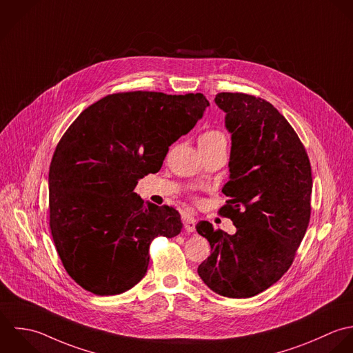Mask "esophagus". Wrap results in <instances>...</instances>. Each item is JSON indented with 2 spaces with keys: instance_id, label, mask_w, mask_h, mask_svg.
I'll list each match as a JSON object with an SVG mask.
<instances>
[{
  "instance_id": "34e87169",
  "label": "esophagus",
  "mask_w": 353,
  "mask_h": 353,
  "mask_svg": "<svg viewBox=\"0 0 353 353\" xmlns=\"http://www.w3.org/2000/svg\"><path fill=\"white\" fill-rule=\"evenodd\" d=\"M196 223H197V221L194 216H192L189 214H186L183 216V228L188 233H193L196 230Z\"/></svg>"
}]
</instances>
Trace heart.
I'll return each instance as SVG.
<instances>
[{"mask_svg": "<svg viewBox=\"0 0 353 353\" xmlns=\"http://www.w3.org/2000/svg\"><path fill=\"white\" fill-rule=\"evenodd\" d=\"M226 145H228V137L225 132L219 130H208L199 137L200 149H212L218 146L226 148Z\"/></svg>", "mask_w": 353, "mask_h": 353, "instance_id": "b5f03b06", "label": "heart"}]
</instances>
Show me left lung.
<instances>
[{"label": "left lung", "mask_w": 353, "mask_h": 353, "mask_svg": "<svg viewBox=\"0 0 353 353\" xmlns=\"http://www.w3.org/2000/svg\"><path fill=\"white\" fill-rule=\"evenodd\" d=\"M232 134L229 197L221 214L235 234L197 223L211 245V256L197 272L215 293L253 297L289 270L311 216L312 175L307 152L293 127L274 105L243 93H219Z\"/></svg>", "instance_id": "1"}]
</instances>
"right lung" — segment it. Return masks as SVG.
Segmentation results:
<instances>
[{
	"label": "right lung",
	"instance_id": "obj_1",
	"mask_svg": "<svg viewBox=\"0 0 353 353\" xmlns=\"http://www.w3.org/2000/svg\"><path fill=\"white\" fill-rule=\"evenodd\" d=\"M208 105L201 93H117L64 132L49 170V225L65 271L85 290L114 296L131 289L146 274L153 238L181 233L176 210L145 205L134 189L161 168L168 146Z\"/></svg>",
	"mask_w": 353,
	"mask_h": 353
}]
</instances>
